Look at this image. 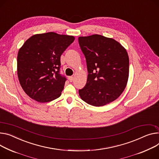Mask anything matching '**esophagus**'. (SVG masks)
I'll return each instance as SVG.
<instances>
[{
	"label": "esophagus",
	"instance_id": "obj_1",
	"mask_svg": "<svg viewBox=\"0 0 159 159\" xmlns=\"http://www.w3.org/2000/svg\"><path fill=\"white\" fill-rule=\"evenodd\" d=\"M68 80H69L70 82H72L73 80H74V77H73V76H69Z\"/></svg>",
	"mask_w": 159,
	"mask_h": 159
}]
</instances>
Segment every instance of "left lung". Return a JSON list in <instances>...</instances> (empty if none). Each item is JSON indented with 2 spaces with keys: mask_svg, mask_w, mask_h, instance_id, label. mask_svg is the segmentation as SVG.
<instances>
[{
  "mask_svg": "<svg viewBox=\"0 0 159 159\" xmlns=\"http://www.w3.org/2000/svg\"><path fill=\"white\" fill-rule=\"evenodd\" d=\"M86 58L88 77L79 90L81 99L93 106H102L116 100L124 92L129 73V59L118 41L98 34L79 37Z\"/></svg>",
  "mask_w": 159,
  "mask_h": 159,
  "instance_id": "8db88e82",
  "label": "left lung"
}]
</instances>
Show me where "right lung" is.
Returning a JSON list of instances; mask_svg holds the SVG:
<instances>
[{"label":"right lung","instance_id":"add662e5","mask_svg":"<svg viewBox=\"0 0 159 159\" xmlns=\"http://www.w3.org/2000/svg\"><path fill=\"white\" fill-rule=\"evenodd\" d=\"M74 41V36L51 32L31 36L20 49L18 80L31 99L43 103L60 96L66 81L60 74V56Z\"/></svg>","mask_w":159,"mask_h":159}]
</instances>
